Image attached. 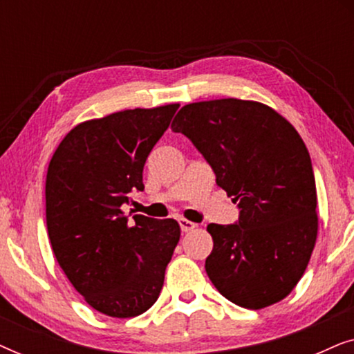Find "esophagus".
I'll return each instance as SVG.
<instances>
[{
  "label": "esophagus",
  "mask_w": 354,
  "mask_h": 354,
  "mask_svg": "<svg viewBox=\"0 0 354 354\" xmlns=\"http://www.w3.org/2000/svg\"><path fill=\"white\" fill-rule=\"evenodd\" d=\"M178 224H180V229H182V232H190V230H193L196 227V224L195 222H192V221H187V219H178Z\"/></svg>",
  "instance_id": "34e87169"
}]
</instances>
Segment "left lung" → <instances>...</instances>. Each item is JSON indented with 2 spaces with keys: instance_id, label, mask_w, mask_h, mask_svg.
Listing matches in <instances>:
<instances>
[{
  "instance_id": "8db88e82",
  "label": "left lung",
  "mask_w": 354,
  "mask_h": 354,
  "mask_svg": "<svg viewBox=\"0 0 354 354\" xmlns=\"http://www.w3.org/2000/svg\"><path fill=\"white\" fill-rule=\"evenodd\" d=\"M192 140L216 183L239 203L235 224H209L206 274L246 309L297 287L317 239V195L308 148L287 119L258 101L224 98L183 106L171 125Z\"/></svg>"
}]
</instances>
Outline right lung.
<instances>
[{
  "label": "right lung",
  "instance_id": "obj_1",
  "mask_svg": "<svg viewBox=\"0 0 354 354\" xmlns=\"http://www.w3.org/2000/svg\"><path fill=\"white\" fill-rule=\"evenodd\" d=\"M178 104L125 109L85 120L53 154L46 225L57 263L85 301L111 317H135L156 301L180 240L174 219L133 216L120 206L142 192L143 166Z\"/></svg>",
  "mask_w": 354,
  "mask_h": 354
}]
</instances>
